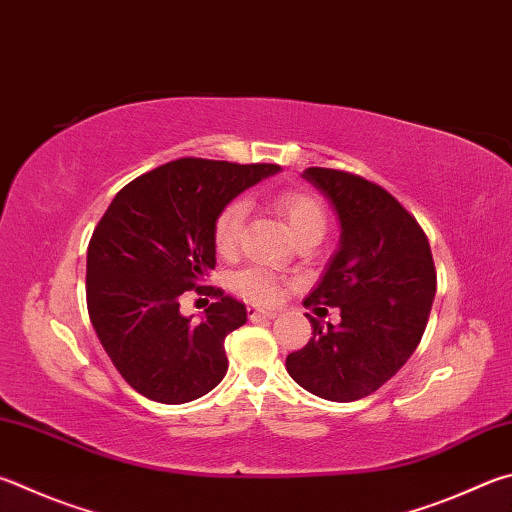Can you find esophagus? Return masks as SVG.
<instances>
[{
	"mask_svg": "<svg viewBox=\"0 0 512 512\" xmlns=\"http://www.w3.org/2000/svg\"><path fill=\"white\" fill-rule=\"evenodd\" d=\"M248 318L250 320H273L277 318L275 309H259V306H248Z\"/></svg>",
	"mask_w": 512,
	"mask_h": 512,
	"instance_id": "esophagus-1",
	"label": "esophagus"
}]
</instances>
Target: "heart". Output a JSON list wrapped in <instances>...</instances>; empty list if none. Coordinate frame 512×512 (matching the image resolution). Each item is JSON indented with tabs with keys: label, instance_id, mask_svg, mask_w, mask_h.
Segmentation results:
<instances>
[{
	"label": "heart",
	"instance_id": "obj_1",
	"mask_svg": "<svg viewBox=\"0 0 512 512\" xmlns=\"http://www.w3.org/2000/svg\"><path fill=\"white\" fill-rule=\"evenodd\" d=\"M273 208L280 212L295 239L309 235L322 237L327 230V215H324L322 203L309 192L297 188L280 190L273 197ZM246 217L248 203L244 199H235L221 208L215 221V248L221 255H232L237 250L241 235H244ZM232 286L239 295L253 302H271L277 297L275 277L262 268H246L237 273Z\"/></svg>",
	"mask_w": 512,
	"mask_h": 512
}]
</instances>
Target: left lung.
<instances>
[{"label": "left lung", "instance_id": "1", "mask_svg": "<svg viewBox=\"0 0 512 512\" xmlns=\"http://www.w3.org/2000/svg\"><path fill=\"white\" fill-rule=\"evenodd\" d=\"M302 179L331 203L340 244L304 306H338L340 324L311 318L313 338L286 356L297 385L349 403L385 385L423 338L436 293L432 250L416 219L380 185L309 167Z\"/></svg>", "mask_w": 512, "mask_h": 512}]
</instances>
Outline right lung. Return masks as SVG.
Wrapping results in <instances>:
<instances>
[{
	"label": "right lung",
	"instance_id": "1",
	"mask_svg": "<svg viewBox=\"0 0 512 512\" xmlns=\"http://www.w3.org/2000/svg\"><path fill=\"white\" fill-rule=\"evenodd\" d=\"M280 165L179 159L138 176L109 203L87 248V309L102 349L138 394L181 405L215 389L228 371L224 340L246 306L215 291L192 322L181 295L217 264L221 208Z\"/></svg>",
	"mask_w": 512,
	"mask_h": 512
}]
</instances>
